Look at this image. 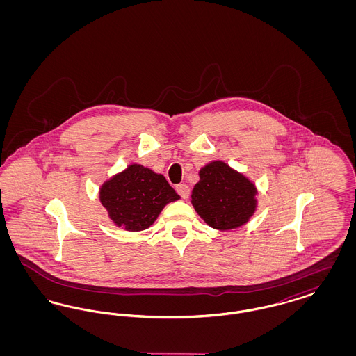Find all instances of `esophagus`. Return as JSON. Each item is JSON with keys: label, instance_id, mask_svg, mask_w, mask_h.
I'll return each mask as SVG.
<instances>
[{"label": "esophagus", "instance_id": "obj_1", "mask_svg": "<svg viewBox=\"0 0 356 356\" xmlns=\"http://www.w3.org/2000/svg\"><path fill=\"white\" fill-rule=\"evenodd\" d=\"M176 191H177V193H179L183 199H188V197H189L191 191H189V186H186V184H179V186H176Z\"/></svg>", "mask_w": 356, "mask_h": 356}]
</instances>
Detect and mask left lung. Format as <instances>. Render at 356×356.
Returning <instances> with one entry per match:
<instances>
[{
  "label": "left lung",
  "instance_id": "1",
  "mask_svg": "<svg viewBox=\"0 0 356 356\" xmlns=\"http://www.w3.org/2000/svg\"><path fill=\"white\" fill-rule=\"evenodd\" d=\"M199 176L191 203L209 227L228 231L248 222L257 207V189L248 177L221 160L204 165Z\"/></svg>",
  "mask_w": 356,
  "mask_h": 356
}]
</instances>
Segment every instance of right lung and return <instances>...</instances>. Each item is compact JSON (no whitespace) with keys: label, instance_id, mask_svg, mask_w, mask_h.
Instances as JSON below:
<instances>
[{"label":"right lung","instance_id":"obj_1","mask_svg":"<svg viewBox=\"0 0 356 356\" xmlns=\"http://www.w3.org/2000/svg\"><path fill=\"white\" fill-rule=\"evenodd\" d=\"M99 197L113 224L131 232L149 228L167 204L180 199L163 175L140 164L104 181Z\"/></svg>","mask_w":356,"mask_h":356}]
</instances>
